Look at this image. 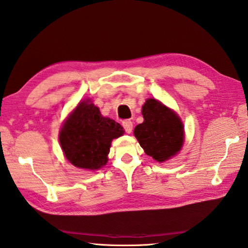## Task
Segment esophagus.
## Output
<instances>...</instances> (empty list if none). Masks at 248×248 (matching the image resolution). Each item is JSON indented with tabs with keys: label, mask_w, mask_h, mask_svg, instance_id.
Returning <instances> with one entry per match:
<instances>
[{
	"label": "esophagus",
	"mask_w": 248,
	"mask_h": 248,
	"mask_svg": "<svg viewBox=\"0 0 248 248\" xmlns=\"http://www.w3.org/2000/svg\"><path fill=\"white\" fill-rule=\"evenodd\" d=\"M123 127H124L125 132L131 133V132H132V128H133L132 121H131V120H124V123H123Z\"/></svg>",
	"instance_id": "1"
}]
</instances>
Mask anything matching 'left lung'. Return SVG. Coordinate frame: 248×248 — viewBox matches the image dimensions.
Segmentation results:
<instances>
[{
    "label": "left lung",
    "instance_id": "left-lung-1",
    "mask_svg": "<svg viewBox=\"0 0 248 248\" xmlns=\"http://www.w3.org/2000/svg\"><path fill=\"white\" fill-rule=\"evenodd\" d=\"M142 114L144 123L135 127L134 135L145 153L162 162L179 152L184 129L178 116L155 99L145 102Z\"/></svg>",
    "mask_w": 248,
    "mask_h": 248
}]
</instances>
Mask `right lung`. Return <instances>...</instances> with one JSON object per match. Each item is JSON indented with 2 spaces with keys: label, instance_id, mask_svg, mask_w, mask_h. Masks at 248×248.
Returning <instances> with one entry per match:
<instances>
[{
  "label": "right lung",
  "instance_id": "add662e5",
  "mask_svg": "<svg viewBox=\"0 0 248 248\" xmlns=\"http://www.w3.org/2000/svg\"><path fill=\"white\" fill-rule=\"evenodd\" d=\"M124 132L119 124L103 117L96 106L84 101L63 124L60 144L66 159L75 167L98 170L108 162L111 140Z\"/></svg>",
  "mask_w": 248,
  "mask_h": 248
}]
</instances>
